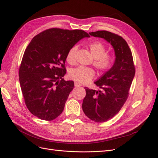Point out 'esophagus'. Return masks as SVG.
<instances>
[{
	"label": "esophagus",
	"instance_id": "esophagus-1",
	"mask_svg": "<svg viewBox=\"0 0 158 158\" xmlns=\"http://www.w3.org/2000/svg\"><path fill=\"white\" fill-rule=\"evenodd\" d=\"M74 86H75L76 87H81V84H79L78 82H77V81H76V82H74Z\"/></svg>",
	"mask_w": 158,
	"mask_h": 158
}]
</instances>
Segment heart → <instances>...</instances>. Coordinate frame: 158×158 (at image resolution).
I'll use <instances>...</instances> for the list:
<instances>
[{
  "mask_svg": "<svg viewBox=\"0 0 158 158\" xmlns=\"http://www.w3.org/2000/svg\"><path fill=\"white\" fill-rule=\"evenodd\" d=\"M90 52L94 58L93 65L100 71L104 72L109 70L113 64L112 56L106 53V48L103 43L100 41H94L88 45ZM78 50V46L74 45L68 50L66 55V60L73 64L74 62L75 56ZM93 69L86 67H78L71 69L69 72V77L79 83L85 84L90 81L94 77Z\"/></svg>",
  "mask_w": 158,
  "mask_h": 158,
  "instance_id": "obj_1",
  "label": "heart"
}]
</instances>
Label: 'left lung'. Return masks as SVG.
I'll return each mask as SVG.
<instances>
[{"instance_id":"left-lung-1","label":"left lung","mask_w":158,"mask_h":158,"mask_svg":"<svg viewBox=\"0 0 158 158\" xmlns=\"http://www.w3.org/2000/svg\"><path fill=\"white\" fill-rule=\"evenodd\" d=\"M89 34L110 43L115 56L113 66L94 82L103 91L85 87L83 111L92 121L102 123L116 115L122 108L128 98L135 70L131 50L122 37L105 30L92 31Z\"/></svg>"}]
</instances>
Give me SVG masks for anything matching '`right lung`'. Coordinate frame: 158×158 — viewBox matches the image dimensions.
Wrapping results in <instances>:
<instances>
[{
	"label": "right lung",
	"instance_id": "obj_1",
	"mask_svg": "<svg viewBox=\"0 0 158 158\" xmlns=\"http://www.w3.org/2000/svg\"><path fill=\"white\" fill-rule=\"evenodd\" d=\"M89 37L81 30L50 28L31 40L19 77L25 104L34 116L52 121L64 111L74 85L73 81L63 78L67 53L80 40Z\"/></svg>",
	"mask_w": 158,
	"mask_h": 158
}]
</instances>
